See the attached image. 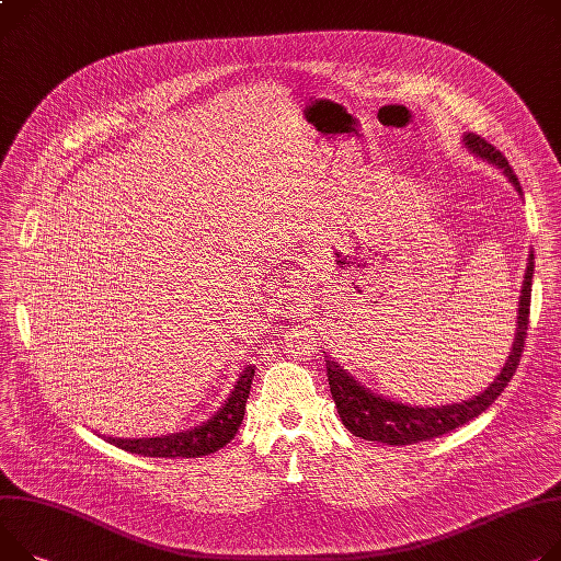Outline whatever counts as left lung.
<instances>
[{
  "label": "left lung",
  "instance_id": "1",
  "mask_svg": "<svg viewBox=\"0 0 561 561\" xmlns=\"http://www.w3.org/2000/svg\"><path fill=\"white\" fill-rule=\"evenodd\" d=\"M465 148L494 168H499L503 175L510 180L514 191L524 195L519 180H516L514 170L510 168L507 159L483 137L465 133L462 135ZM533 274H535V253L528 255V267L524 276V287L519 296V312H516V332L512 341V351L505 359V366L494 377V381L479 396H471L469 400L454 402V404H440V407H411L396 402L391 398H383L379 393H373L370 389L353 377L346 368H343L336 359L325 355V368H328V381L330 393L336 404L341 422L346 424L351 434L364 440L383 443V445H415L422 440L438 438L449 431L462 426L465 422L481 415L507 386L512 375L519 368V359L524 353V343L528 334V317H530V291H533Z\"/></svg>",
  "mask_w": 561,
  "mask_h": 561
}]
</instances>
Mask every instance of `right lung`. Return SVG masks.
I'll return each instance as SVG.
<instances>
[{"label":"right lung","mask_w":561,"mask_h":561,"mask_svg":"<svg viewBox=\"0 0 561 561\" xmlns=\"http://www.w3.org/2000/svg\"><path fill=\"white\" fill-rule=\"evenodd\" d=\"M253 373L255 366L247 364L225 404L197 426L180 431V434H165L152 438H107V443H112L118 449L150 458H199L218 451L238 434L244 417Z\"/></svg>","instance_id":"add662e5"}]
</instances>
